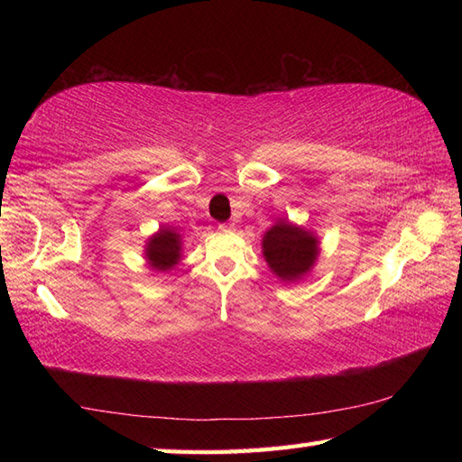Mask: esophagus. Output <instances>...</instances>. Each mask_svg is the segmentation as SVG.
Wrapping results in <instances>:
<instances>
[{
	"label": "esophagus",
	"instance_id": "34e87169",
	"mask_svg": "<svg viewBox=\"0 0 462 462\" xmlns=\"http://www.w3.org/2000/svg\"><path fill=\"white\" fill-rule=\"evenodd\" d=\"M218 228H220L222 232H230V230H234V224H220Z\"/></svg>",
	"mask_w": 462,
	"mask_h": 462
}]
</instances>
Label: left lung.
Wrapping results in <instances>:
<instances>
[{"label": "left lung", "mask_w": 462, "mask_h": 462, "mask_svg": "<svg viewBox=\"0 0 462 462\" xmlns=\"http://www.w3.org/2000/svg\"><path fill=\"white\" fill-rule=\"evenodd\" d=\"M262 254L268 268L280 282H300L313 270L319 256L316 232L280 218L263 232Z\"/></svg>", "instance_id": "1"}]
</instances>
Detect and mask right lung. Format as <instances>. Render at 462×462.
<instances>
[{
  "label": "right lung",
  "instance_id": "1",
  "mask_svg": "<svg viewBox=\"0 0 462 462\" xmlns=\"http://www.w3.org/2000/svg\"><path fill=\"white\" fill-rule=\"evenodd\" d=\"M144 260L154 272H171L182 260V234L172 226H162L144 244Z\"/></svg>",
  "mask_w": 462,
  "mask_h": 462
}]
</instances>
